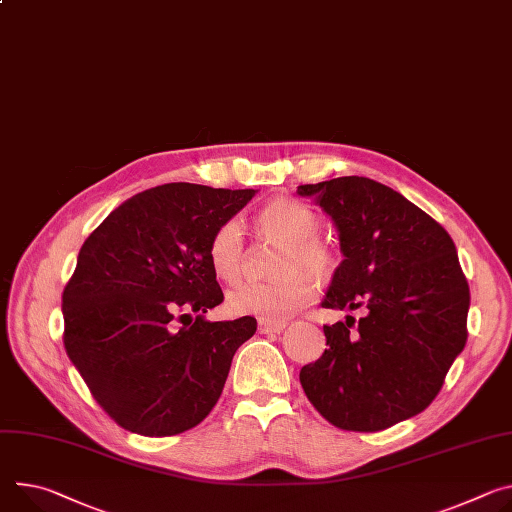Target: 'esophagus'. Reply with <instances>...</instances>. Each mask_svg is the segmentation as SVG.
I'll return each mask as SVG.
<instances>
[{
  "label": "esophagus",
  "instance_id": "obj_1",
  "mask_svg": "<svg viewBox=\"0 0 512 512\" xmlns=\"http://www.w3.org/2000/svg\"><path fill=\"white\" fill-rule=\"evenodd\" d=\"M288 327V320H259V333L271 335V333H282Z\"/></svg>",
  "mask_w": 512,
  "mask_h": 512
}]
</instances>
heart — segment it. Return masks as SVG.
<instances>
[{
  "instance_id": "b5f03b06",
  "label": "heart",
  "mask_w": 512,
  "mask_h": 512,
  "mask_svg": "<svg viewBox=\"0 0 512 512\" xmlns=\"http://www.w3.org/2000/svg\"><path fill=\"white\" fill-rule=\"evenodd\" d=\"M257 235L280 247L271 282L243 284L228 294V308L265 320H280L306 306L314 296L312 280H327L337 269L335 249L318 239V214L302 202L277 198L267 202L253 218ZM208 261L226 284H235L243 273L245 243L237 220L216 226L208 243Z\"/></svg>"
}]
</instances>
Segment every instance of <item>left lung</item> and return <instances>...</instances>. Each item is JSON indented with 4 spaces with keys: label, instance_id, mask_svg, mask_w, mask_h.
<instances>
[{
    "label": "left lung",
    "instance_id": "8db88e82",
    "mask_svg": "<svg viewBox=\"0 0 512 512\" xmlns=\"http://www.w3.org/2000/svg\"><path fill=\"white\" fill-rule=\"evenodd\" d=\"M337 230L343 261L324 308L363 310L324 324L329 349L300 369L312 406L343 431H384L423 412L468 341L470 286L447 230L367 177L306 183Z\"/></svg>",
    "mask_w": 512,
    "mask_h": 512
}]
</instances>
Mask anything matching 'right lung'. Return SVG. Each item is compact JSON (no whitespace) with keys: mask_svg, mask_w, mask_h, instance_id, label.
<instances>
[{"mask_svg":"<svg viewBox=\"0 0 512 512\" xmlns=\"http://www.w3.org/2000/svg\"><path fill=\"white\" fill-rule=\"evenodd\" d=\"M253 196L165 183L120 204L83 243L63 290V343L122 429L171 437L200 425L218 402L257 320L204 318L224 300L208 243ZM183 317L191 322L177 330Z\"/></svg>","mask_w":512,"mask_h":512,"instance_id":"1","label":"right lung"}]
</instances>
